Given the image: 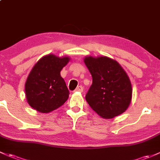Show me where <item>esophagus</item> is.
Listing matches in <instances>:
<instances>
[{"mask_svg": "<svg viewBox=\"0 0 160 160\" xmlns=\"http://www.w3.org/2000/svg\"><path fill=\"white\" fill-rule=\"evenodd\" d=\"M83 88L82 86H79V87H77V88H76V90H74L75 92H83Z\"/></svg>", "mask_w": 160, "mask_h": 160, "instance_id": "esophagus-1", "label": "esophagus"}]
</instances>
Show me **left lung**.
<instances>
[{"label": "left lung", "mask_w": 160, "mask_h": 160, "mask_svg": "<svg viewBox=\"0 0 160 160\" xmlns=\"http://www.w3.org/2000/svg\"><path fill=\"white\" fill-rule=\"evenodd\" d=\"M84 63L93 83L86 100L102 118L111 119L128 108L132 100V85L118 62L107 57H86Z\"/></svg>", "instance_id": "8db88e82"}]
</instances>
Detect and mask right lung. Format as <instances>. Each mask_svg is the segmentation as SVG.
<instances>
[{
	"label": "right lung",
	"mask_w": 160,
	"mask_h": 160,
	"mask_svg": "<svg viewBox=\"0 0 160 160\" xmlns=\"http://www.w3.org/2000/svg\"><path fill=\"white\" fill-rule=\"evenodd\" d=\"M69 60V57L48 54L37 62L25 83L27 101L32 108L47 113L67 101L70 92L60 71Z\"/></svg>",
	"instance_id": "add662e5"
}]
</instances>
